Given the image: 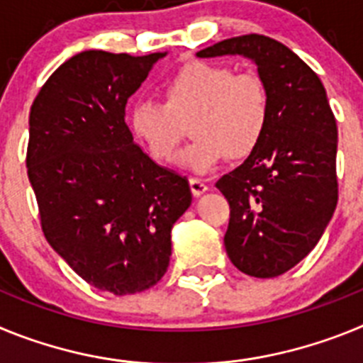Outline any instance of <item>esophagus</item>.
Segmentation results:
<instances>
[{"instance_id":"34e87169","label":"esophagus","mask_w":363,"mask_h":363,"mask_svg":"<svg viewBox=\"0 0 363 363\" xmlns=\"http://www.w3.org/2000/svg\"><path fill=\"white\" fill-rule=\"evenodd\" d=\"M189 185H191V191L194 196H201V194L207 191V185H205L200 178H191L189 179Z\"/></svg>"}]
</instances>
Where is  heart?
Here are the masks:
<instances>
[{
	"label": "heart",
	"instance_id": "obj_1",
	"mask_svg": "<svg viewBox=\"0 0 363 363\" xmlns=\"http://www.w3.org/2000/svg\"><path fill=\"white\" fill-rule=\"evenodd\" d=\"M162 92L163 104L140 99L129 116L134 136L160 163L174 158L189 121L192 142L178 163L196 174L213 172L229 156H249L267 129V86L252 72L194 62L167 79Z\"/></svg>",
	"mask_w": 363,
	"mask_h": 363
}]
</instances>
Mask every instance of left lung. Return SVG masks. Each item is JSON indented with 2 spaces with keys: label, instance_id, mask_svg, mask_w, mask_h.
<instances>
[{
  "label": "left lung",
  "instance_id": "1",
  "mask_svg": "<svg viewBox=\"0 0 363 363\" xmlns=\"http://www.w3.org/2000/svg\"><path fill=\"white\" fill-rule=\"evenodd\" d=\"M249 57L269 92L262 142L216 187L230 207L225 251L255 278L280 277L322 238L338 201L335 114L313 69L284 43L259 34L230 38L198 57Z\"/></svg>",
  "mask_w": 363,
  "mask_h": 363
}]
</instances>
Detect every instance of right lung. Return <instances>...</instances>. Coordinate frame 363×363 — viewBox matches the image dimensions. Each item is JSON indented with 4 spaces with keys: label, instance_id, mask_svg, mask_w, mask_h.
<instances>
[{
    "label": "right lung",
    "instance_id": "right-lung-1",
    "mask_svg": "<svg viewBox=\"0 0 363 363\" xmlns=\"http://www.w3.org/2000/svg\"><path fill=\"white\" fill-rule=\"evenodd\" d=\"M165 54H76L28 116V179L45 238L86 284L118 296L162 280L172 225L192 201L187 178L154 163L125 123L127 99Z\"/></svg>",
    "mask_w": 363,
    "mask_h": 363
}]
</instances>
